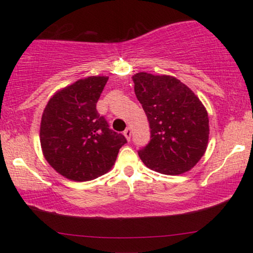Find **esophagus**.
<instances>
[{
  "label": "esophagus",
  "instance_id": "1",
  "mask_svg": "<svg viewBox=\"0 0 253 253\" xmlns=\"http://www.w3.org/2000/svg\"><path fill=\"white\" fill-rule=\"evenodd\" d=\"M124 136H126V138L127 140H130V138H131V133H132V131H131V129L130 127H126V130H124Z\"/></svg>",
  "mask_w": 253,
  "mask_h": 253
}]
</instances>
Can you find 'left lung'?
<instances>
[{
    "instance_id": "obj_1",
    "label": "left lung",
    "mask_w": 253,
    "mask_h": 253,
    "mask_svg": "<svg viewBox=\"0 0 253 253\" xmlns=\"http://www.w3.org/2000/svg\"><path fill=\"white\" fill-rule=\"evenodd\" d=\"M134 93L151 127V140L138 152L144 165L165 175L195 167L209 143V115L198 96L171 76L138 72Z\"/></svg>"
}]
</instances>
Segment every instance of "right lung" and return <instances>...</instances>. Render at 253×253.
Wrapping results in <instances>:
<instances>
[{
    "instance_id": "add662e5",
    "label": "right lung",
    "mask_w": 253,
    "mask_h": 253,
    "mask_svg": "<svg viewBox=\"0 0 253 253\" xmlns=\"http://www.w3.org/2000/svg\"><path fill=\"white\" fill-rule=\"evenodd\" d=\"M107 81L106 76H92L60 89L41 117L43 157L58 174L72 181H92L106 174L126 143L96 110Z\"/></svg>"
}]
</instances>
